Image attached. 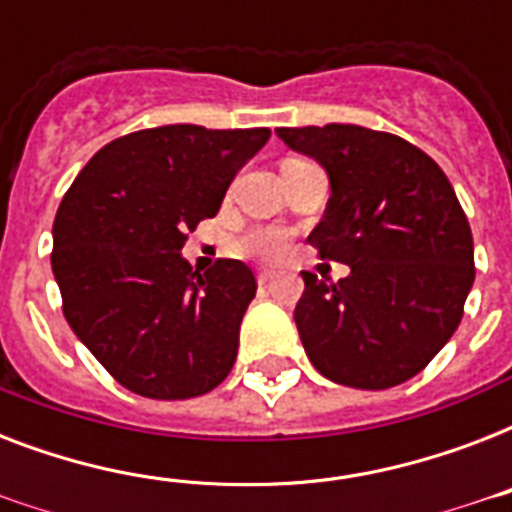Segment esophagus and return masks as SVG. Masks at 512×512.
<instances>
[{
    "label": "esophagus",
    "instance_id": "esophagus-1",
    "mask_svg": "<svg viewBox=\"0 0 512 512\" xmlns=\"http://www.w3.org/2000/svg\"><path fill=\"white\" fill-rule=\"evenodd\" d=\"M273 276H276L273 271H260L257 273V281H260V284H268V281H273Z\"/></svg>",
    "mask_w": 512,
    "mask_h": 512
}]
</instances>
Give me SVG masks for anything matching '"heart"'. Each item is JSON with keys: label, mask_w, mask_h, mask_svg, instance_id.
I'll return each instance as SVG.
<instances>
[{"label": "heart", "mask_w": 512, "mask_h": 512, "mask_svg": "<svg viewBox=\"0 0 512 512\" xmlns=\"http://www.w3.org/2000/svg\"><path fill=\"white\" fill-rule=\"evenodd\" d=\"M244 252L263 260H279L287 252V236L281 231H252L244 239Z\"/></svg>", "instance_id": "1"}]
</instances>
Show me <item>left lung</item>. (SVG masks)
I'll list each match as a JSON object with an SVG mask.
<instances>
[{"instance_id":"1","label":"left lung","mask_w":512,"mask_h":512,"mask_svg":"<svg viewBox=\"0 0 512 512\" xmlns=\"http://www.w3.org/2000/svg\"><path fill=\"white\" fill-rule=\"evenodd\" d=\"M276 135L327 172L332 196L308 241L350 268L337 284L303 271L295 324L305 353L337 385H401L460 327L476 279L457 193L425 151L390 132L327 124Z\"/></svg>"}]
</instances>
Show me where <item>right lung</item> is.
<instances>
[{
  "label": "right lung",
  "instance_id": "1",
  "mask_svg": "<svg viewBox=\"0 0 512 512\" xmlns=\"http://www.w3.org/2000/svg\"><path fill=\"white\" fill-rule=\"evenodd\" d=\"M268 138L199 124L132 132L100 148L60 201L52 273L68 327L132 393L204 396L231 372L255 273L241 260L193 271L180 249Z\"/></svg>",
  "mask_w": 512,
  "mask_h": 512
}]
</instances>
